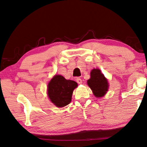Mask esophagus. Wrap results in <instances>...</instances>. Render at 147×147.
Instances as JSON below:
<instances>
[{
	"mask_svg": "<svg viewBox=\"0 0 147 147\" xmlns=\"http://www.w3.org/2000/svg\"><path fill=\"white\" fill-rule=\"evenodd\" d=\"M76 81H77V82L78 84H82V80L80 78H79V77L77 78Z\"/></svg>",
	"mask_w": 147,
	"mask_h": 147,
	"instance_id": "esophagus-1",
	"label": "esophagus"
}]
</instances>
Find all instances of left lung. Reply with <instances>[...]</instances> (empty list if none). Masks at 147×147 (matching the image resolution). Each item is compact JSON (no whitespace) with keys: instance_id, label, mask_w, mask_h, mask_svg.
<instances>
[{"instance_id":"left-lung-1","label":"left lung","mask_w":147,"mask_h":147,"mask_svg":"<svg viewBox=\"0 0 147 147\" xmlns=\"http://www.w3.org/2000/svg\"><path fill=\"white\" fill-rule=\"evenodd\" d=\"M88 86L96 97L103 96L108 90L109 83L99 69H94L91 72V78L88 82Z\"/></svg>"}]
</instances>
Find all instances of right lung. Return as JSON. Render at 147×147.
Returning a JSON list of instances; mask_svg holds the SVG:
<instances>
[{"instance_id": "right-lung-1", "label": "right lung", "mask_w": 147, "mask_h": 147, "mask_svg": "<svg viewBox=\"0 0 147 147\" xmlns=\"http://www.w3.org/2000/svg\"><path fill=\"white\" fill-rule=\"evenodd\" d=\"M77 86L75 82L66 80L61 75H56L48 83L49 98L57 107H63L70 103L73 91Z\"/></svg>"}]
</instances>
